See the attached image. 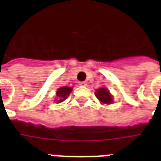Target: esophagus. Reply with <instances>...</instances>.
Instances as JSON below:
<instances>
[{"label":"esophagus","instance_id":"obj_1","mask_svg":"<svg viewBox=\"0 0 161 161\" xmlns=\"http://www.w3.org/2000/svg\"><path fill=\"white\" fill-rule=\"evenodd\" d=\"M79 85H80V86H87V83H86V82H79Z\"/></svg>","mask_w":161,"mask_h":161}]
</instances>
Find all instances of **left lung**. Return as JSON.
I'll return each instance as SVG.
<instances>
[{
    "mask_svg": "<svg viewBox=\"0 0 161 161\" xmlns=\"http://www.w3.org/2000/svg\"><path fill=\"white\" fill-rule=\"evenodd\" d=\"M95 95L98 98V100H100L103 103H112V96L110 95L109 92L107 90V88H98L96 91Z\"/></svg>",
    "mask_w": 161,
    "mask_h": 161,
    "instance_id": "1",
    "label": "left lung"
}]
</instances>
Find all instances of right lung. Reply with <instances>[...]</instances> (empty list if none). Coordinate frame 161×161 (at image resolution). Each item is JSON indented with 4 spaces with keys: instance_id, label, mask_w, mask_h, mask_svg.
Wrapping results in <instances>:
<instances>
[{
    "instance_id": "right-lung-1",
    "label": "right lung",
    "mask_w": 161,
    "mask_h": 161,
    "mask_svg": "<svg viewBox=\"0 0 161 161\" xmlns=\"http://www.w3.org/2000/svg\"><path fill=\"white\" fill-rule=\"evenodd\" d=\"M72 91V88L71 87H62V88H58V92H57V96L58 97V100H57L58 103H61L63 102L64 99L67 98L69 93H71Z\"/></svg>"
}]
</instances>
